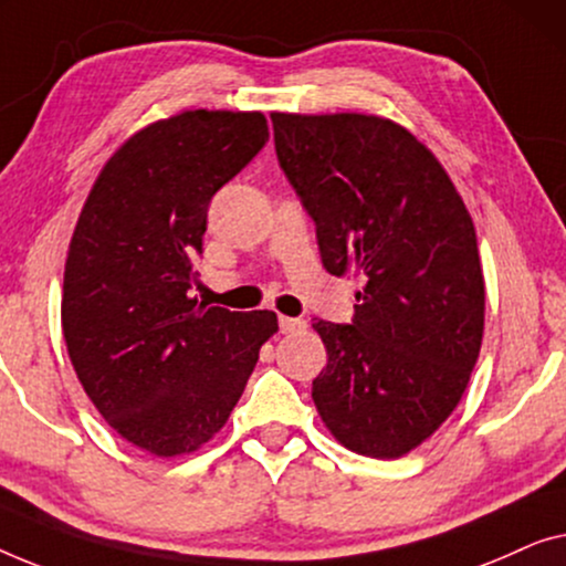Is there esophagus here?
Returning <instances> with one entry per match:
<instances>
[{
  "mask_svg": "<svg viewBox=\"0 0 566 566\" xmlns=\"http://www.w3.org/2000/svg\"><path fill=\"white\" fill-rule=\"evenodd\" d=\"M307 328V323L302 321V317H286V315H280V331L282 333H302Z\"/></svg>",
  "mask_w": 566,
  "mask_h": 566,
  "instance_id": "1",
  "label": "esophagus"
}]
</instances>
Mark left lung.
<instances>
[{"label": "left lung", "instance_id": "1", "mask_svg": "<svg viewBox=\"0 0 566 566\" xmlns=\"http://www.w3.org/2000/svg\"><path fill=\"white\" fill-rule=\"evenodd\" d=\"M282 171L315 220L323 266L364 282L352 325L315 321L313 400L333 439L397 459L439 431L480 356L474 222L431 150L377 115L272 113Z\"/></svg>", "mask_w": 566, "mask_h": 566}]
</instances>
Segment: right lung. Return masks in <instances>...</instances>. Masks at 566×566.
I'll return each mask as SVG.
<instances>
[{"mask_svg":"<svg viewBox=\"0 0 566 566\" xmlns=\"http://www.w3.org/2000/svg\"><path fill=\"white\" fill-rule=\"evenodd\" d=\"M269 140L261 113L185 109L130 135L102 166L71 235L61 325L69 359L127 443L169 459L226 426L272 310L189 297L207 207Z\"/></svg>","mask_w":566,"mask_h":566,"instance_id":"add662e5","label":"right lung"}]
</instances>
